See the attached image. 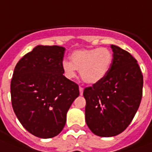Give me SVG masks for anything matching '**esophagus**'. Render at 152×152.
Returning <instances> with one entry per match:
<instances>
[{
    "label": "esophagus",
    "instance_id": "esophagus-1",
    "mask_svg": "<svg viewBox=\"0 0 152 152\" xmlns=\"http://www.w3.org/2000/svg\"><path fill=\"white\" fill-rule=\"evenodd\" d=\"M79 90H80V94L82 95V94H83V87H82V86H80V87H79Z\"/></svg>",
    "mask_w": 152,
    "mask_h": 152
}]
</instances>
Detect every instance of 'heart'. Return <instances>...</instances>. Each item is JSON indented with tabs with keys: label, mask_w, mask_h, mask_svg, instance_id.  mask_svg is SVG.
Returning a JSON list of instances; mask_svg holds the SVG:
<instances>
[{
	"label": "heart",
	"mask_w": 152,
	"mask_h": 152,
	"mask_svg": "<svg viewBox=\"0 0 152 152\" xmlns=\"http://www.w3.org/2000/svg\"><path fill=\"white\" fill-rule=\"evenodd\" d=\"M112 60V53L107 48L76 50L71 54V62H62V69L69 78L76 76L77 70L80 71L82 81L94 84L106 76Z\"/></svg>",
	"instance_id": "heart-1"
}]
</instances>
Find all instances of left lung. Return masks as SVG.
Instances as JSON below:
<instances>
[{
  "label": "left lung",
  "instance_id": "obj_1",
  "mask_svg": "<svg viewBox=\"0 0 152 152\" xmlns=\"http://www.w3.org/2000/svg\"><path fill=\"white\" fill-rule=\"evenodd\" d=\"M113 60L106 76L84 89L86 123L92 133L111 137L131 123L142 98L143 75L128 51L111 45Z\"/></svg>",
  "mask_w": 152,
  "mask_h": 152
}]
</instances>
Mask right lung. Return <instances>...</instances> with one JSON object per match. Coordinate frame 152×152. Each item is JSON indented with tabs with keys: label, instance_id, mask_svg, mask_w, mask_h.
Returning a JSON list of instances; mask_svg holds the SVG:
<instances>
[{
	"label": "right lung",
	"instance_id": "add662e5",
	"mask_svg": "<svg viewBox=\"0 0 152 152\" xmlns=\"http://www.w3.org/2000/svg\"><path fill=\"white\" fill-rule=\"evenodd\" d=\"M66 49L38 45L19 60L11 81L14 113L29 133L52 138L61 132L79 86L63 75Z\"/></svg>",
	"mask_w": 152,
	"mask_h": 152
}]
</instances>
